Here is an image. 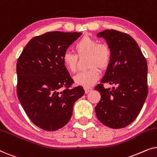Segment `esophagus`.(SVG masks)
Listing matches in <instances>:
<instances>
[{
	"mask_svg": "<svg viewBox=\"0 0 157 157\" xmlns=\"http://www.w3.org/2000/svg\"><path fill=\"white\" fill-rule=\"evenodd\" d=\"M84 89H85V93L87 94V93H89V92H91L93 89H92V88L90 87V86H86V87L84 88Z\"/></svg>",
	"mask_w": 157,
	"mask_h": 157,
	"instance_id": "esophagus-1",
	"label": "esophagus"
}]
</instances>
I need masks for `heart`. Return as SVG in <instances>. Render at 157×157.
<instances>
[{
	"instance_id": "obj_1",
	"label": "heart",
	"mask_w": 157,
	"mask_h": 157,
	"mask_svg": "<svg viewBox=\"0 0 157 157\" xmlns=\"http://www.w3.org/2000/svg\"><path fill=\"white\" fill-rule=\"evenodd\" d=\"M74 50L76 54L70 52L63 53L62 61L68 71L74 74L78 70V57L87 56V66L89 69L75 76L76 83L83 86H89L95 83L99 78L101 70H106L110 65L112 59V51L110 46L105 43L89 36H84L76 43Z\"/></svg>"
}]
</instances>
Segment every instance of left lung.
Masks as SVG:
<instances>
[{
    "label": "left lung",
    "mask_w": 157,
    "mask_h": 157,
    "mask_svg": "<svg viewBox=\"0 0 157 157\" xmlns=\"http://www.w3.org/2000/svg\"><path fill=\"white\" fill-rule=\"evenodd\" d=\"M97 36L107 41L112 59L101 83L95 87L101 93L96 114L109 128H124L136 119L147 97V63L136 40L128 34L111 29ZM104 83L115 86L105 89Z\"/></svg>",
    "instance_id": "1"
}]
</instances>
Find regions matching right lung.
<instances>
[{
    "label": "right lung",
    "mask_w": 157,
    "mask_h": 157,
    "mask_svg": "<svg viewBox=\"0 0 157 157\" xmlns=\"http://www.w3.org/2000/svg\"><path fill=\"white\" fill-rule=\"evenodd\" d=\"M81 33L46 32L33 37L18 59L17 96L31 121L56 131L69 121L74 103L84 94L63 63L62 57Z\"/></svg>",
    "instance_id": "right-lung-1"
}]
</instances>
